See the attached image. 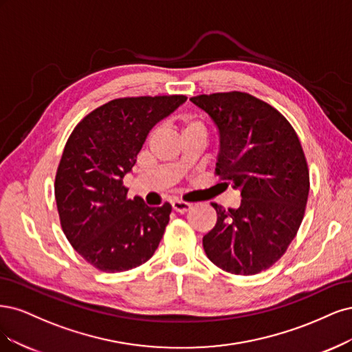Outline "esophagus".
I'll return each instance as SVG.
<instances>
[{"label":"esophagus","instance_id":"34e87169","mask_svg":"<svg viewBox=\"0 0 352 352\" xmlns=\"http://www.w3.org/2000/svg\"><path fill=\"white\" fill-rule=\"evenodd\" d=\"M173 209L177 212V213H186L191 209V205L190 203H186V201H179V200H174L173 203Z\"/></svg>","mask_w":352,"mask_h":352}]
</instances>
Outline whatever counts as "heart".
I'll return each mask as SVG.
<instances>
[{
	"mask_svg": "<svg viewBox=\"0 0 352 352\" xmlns=\"http://www.w3.org/2000/svg\"><path fill=\"white\" fill-rule=\"evenodd\" d=\"M190 130H201L203 131V127H201V124L196 120H186L183 131H190Z\"/></svg>",
	"mask_w": 352,
	"mask_h": 352,
	"instance_id": "heart-1",
	"label": "heart"
}]
</instances>
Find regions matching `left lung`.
<instances>
[{
  "label": "left lung",
  "mask_w": 352,
  "mask_h": 352,
  "mask_svg": "<svg viewBox=\"0 0 352 352\" xmlns=\"http://www.w3.org/2000/svg\"><path fill=\"white\" fill-rule=\"evenodd\" d=\"M219 134L217 171L238 190L241 205L218 213L203 236L206 256L234 275H256L274 265L297 235L309 197V168L298 135L282 114L248 94L190 99Z\"/></svg>",
  "instance_id": "left-lung-1"
}]
</instances>
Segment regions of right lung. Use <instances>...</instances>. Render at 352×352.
<instances>
[{
    "label": "right lung",
    "instance_id": "obj_1",
    "mask_svg": "<svg viewBox=\"0 0 352 352\" xmlns=\"http://www.w3.org/2000/svg\"><path fill=\"white\" fill-rule=\"evenodd\" d=\"M183 95L121 98L90 112L67 140L55 177V200L67 240L87 263L116 274L149 260L173 208L129 200L122 179L156 122Z\"/></svg>",
    "mask_w": 352,
    "mask_h": 352
}]
</instances>
